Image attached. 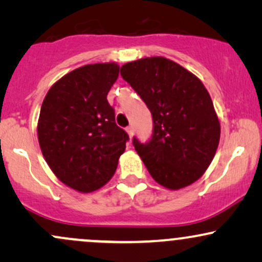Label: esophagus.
I'll return each mask as SVG.
<instances>
[{
  "mask_svg": "<svg viewBox=\"0 0 262 262\" xmlns=\"http://www.w3.org/2000/svg\"><path fill=\"white\" fill-rule=\"evenodd\" d=\"M125 130H127V133H128V135H129V138L133 137L134 130H133V127H132V125H129V127L125 128Z\"/></svg>",
  "mask_w": 262,
  "mask_h": 262,
  "instance_id": "obj_1",
  "label": "esophagus"
}]
</instances>
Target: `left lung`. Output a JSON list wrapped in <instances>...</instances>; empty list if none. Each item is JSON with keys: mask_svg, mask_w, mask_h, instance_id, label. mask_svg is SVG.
<instances>
[{"mask_svg": "<svg viewBox=\"0 0 262 262\" xmlns=\"http://www.w3.org/2000/svg\"><path fill=\"white\" fill-rule=\"evenodd\" d=\"M121 75L152 116V134L133 145L156 182L180 189L197 181L217 151L221 124L203 83L161 56L127 62Z\"/></svg>", "mask_w": 262, "mask_h": 262, "instance_id": "obj_1", "label": "left lung"}]
</instances>
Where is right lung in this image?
Returning <instances> with one entry per match:
<instances>
[{"mask_svg": "<svg viewBox=\"0 0 262 262\" xmlns=\"http://www.w3.org/2000/svg\"><path fill=\"white\" fill-rule=\"evenodd\" d=\"M116 62L75 69L52 86L38 121V140L55 176L79 192L112 179L129 140L116 124L107 95L118 79Z\"/></svg>", "mask_w": 262, "mask_h": 262, "instance_id": "obj_1", "label": "right lung"}]
</instances>
